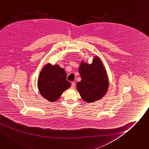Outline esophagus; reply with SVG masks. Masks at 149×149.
Masks as SVG:
<instances>
[{"label": "esophagus", "mask_w": 149, "mask_h": 149, "mask_svg": "<svg viewBox=\"0 0 149 149\" xmlns=\"http://www.w3.org/2000/svg\"><path fill=\"white\" fill-rule=\"evenodd\" d=\"M75 87V83L72 82V84H71V88H74Z\"/></svg>", "instance_id": "1"}]
</instances>
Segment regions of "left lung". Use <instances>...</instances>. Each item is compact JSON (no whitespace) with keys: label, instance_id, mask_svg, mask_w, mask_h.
<instances>
[{"label":"left lung","instance_id":"8db88e82","mask_svg":"<svg viewBox=\"0 0 149 149\" xmlns=\"http://www.w3.org/2000/svg\"><path fill=\"white\" fill-rule=\"evenodd\" d=\"M78 71L81 80L77 83V88L81 98L87 102L100 100L108 87L106 71L100 59L96 56L91 64L81 62Z\"/></svg>","mask_w":149,"mask_h":149}]
</instances>
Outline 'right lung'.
Wrapping results in <instances>:
<instances>
[{
  "mask_svg": "<svg viewBox=\"0 0 149 149\" xmlns=\"http://www.w3.org/2000/svg\"><path fill=\"white\" fill-rule=\"evenodd\" d=\"M71 85V83L66 80V73L63 68L49 63L42 69L38 81L41 95L50 102L57 101Z\"/></svg>",
  "mask_w": 149,
  "mask_h": 149,
  "instance_id": "right-lung-1",
  "label": "right lung"
}]
</instances>
